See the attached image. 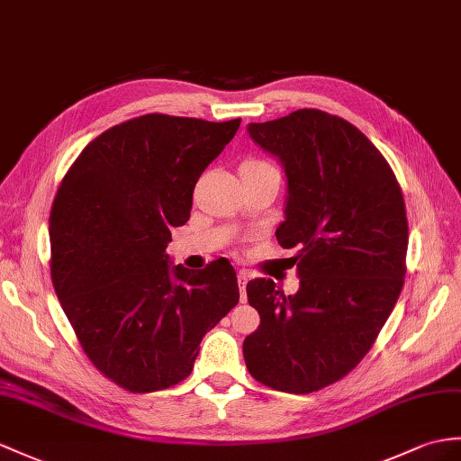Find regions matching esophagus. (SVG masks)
<instances>
[{
	"label": "esophagus",
	"instance_id": "obj_1",
	"mask_svg": "<svg viewBox=\"0 0 461 461\" xmlns=\"http://www.w3.org/2000/svg\"><path fill=\"white\" fill-rule=\"evenodd\" d=\"M250 279V274L244 272V269H240L239 272V285H240V301L244 303L246 301V284H249Z\"/></svg>",
	"mask_w": 461,
	"mask_h": 461
}]
</instances>
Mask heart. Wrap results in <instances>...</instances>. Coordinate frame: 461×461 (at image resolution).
<instances>
[{
	"mask_svg": "<svg viewBox=\"0 0 461 461\" xmlns=\"http://www.w3.org/2000/svg\"><path fill=\"white\" fill-rule=\"evenodd\" d=\"M240 170H246V172H262V170H276V167H274L272 164H269V162H266V160H256V158H252V160L242 162Z\"/></svg>",
	"mask_w": 461,
	"mask_h": 461,
	"instance_id": "b5f03b06",
	"label": "heart"
}]
</instances>
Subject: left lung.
I'll use <instances>...</instances> for the list:
<instances>
[{"mask_svg": "<svg viewBox=\"0 0 461 461\" xmlns=\"http://www.w3.org/2000/svg\"><path fill=\"white\" fill-rule=\"evenodd\" d=\"M256 144L282 160L285 221L277 242L295 256L299 291L272 279L246 285L260 327L242 344L260 384L305 395L364 360L401 295L409 222L391 166L352 122L319 109L250 122Z\"/></svg>", "mask_w": 461, "mask_h": 461, "instance_id": "1", "label": "left lung"}]
</instances>
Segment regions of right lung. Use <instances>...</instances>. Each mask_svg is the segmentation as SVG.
Masks as SVG:
<instances>
[{"instance_id": "obj_1", "label": "right lung", "mask_w": 461, "mask_h": 461, "mask_svg": "<svg viewBox=\"0 0 461 461\" xmlns=\"http://www.w3.org/2000/svg\"><path fill=\"white\" fill-rule=\"evenodd\" d=\"M239 127L240 119H129L89 142L56 192L54 291L89 362L131 393L184 381L203 336L239 303L227 258L187 269L166 254L199 176Z\"/></svg>"}]
</instances>
